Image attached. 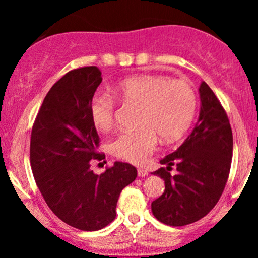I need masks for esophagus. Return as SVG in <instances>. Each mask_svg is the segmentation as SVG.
I'll return each instance as SVG.
<instances>
[{"mask_svg": "<svg viewBox=\"0 0 258 258\" xmlns=\"http://www.w3.org/2000/svg\"><path fill=\"white\" fill-rule=\"evenodd\" d=\"M137 172H138V176L139 177H147L148 176V171L146 170V168L139 167L138 170H137Z\"/></svg>", "mask_w": 258, "mask_h": 258, "instance_id": "obj_1", "label": "esophagus"}]
</instances>
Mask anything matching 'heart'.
<instances>
[{
    "mask_svg": "<svg viewBox=\"0 0 258 258\" xmlns=\"http://www.w3.org/2000/svg\"><path fill=\"white\" fill-rule=\"evenodd\" d=\"M115 94L126 104L139 106L135 131H126L112 139L110 152L132 164H143L155 152L159 137L176 141L190 126L197 110V96L183 80H168L161 75H138L123 80ZM92 125L109 131L115 122L116 102L110 96L97 94L90 103Z\"/></svg>",
    "mask_w": 258,
    "mask_h": 258,
    "instance_id": "obj_1",
    "label": "heart"
}]
</instances>
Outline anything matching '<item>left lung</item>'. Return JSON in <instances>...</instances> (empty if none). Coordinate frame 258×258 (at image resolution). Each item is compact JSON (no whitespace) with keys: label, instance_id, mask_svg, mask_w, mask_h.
<instances>
[{"label":"left lung","instance_id":"left-lung-1","mask_svg":"<svg viewBox=\"0 0 258 258\" xmlns=\"http://www.w3.org/2000/svg\"><path fill=\"white\" fill-rule=\"evenodd\" d=\"M199 120L176 152L160 160L153 174L165 180L161 197L152 203L156 220L172 227L194 223L214 209L229 177L233 133L227 112L206 82H201ZM174 164L177 173L169 171Z\"/></svg>","mask_w":258,"mask_h":258}]
</instances>
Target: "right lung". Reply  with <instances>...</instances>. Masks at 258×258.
Masks as SVG:
<instances>
[{"mask_svg":"<svg viewBox=\"0 0 258 258\" xmlns=\"http://www.w3.org/2000/svg\"><path fill=\"white\" fill-rule=\"evenodd\" d=\"M100 82L97 67L65 74L44 97L30 139L32 174L44 201L58 218L86 232L115 220L121 190L137 177L127 162L116 161L102 174L91 168L105 159L88 111Z\"/></svg>","mask_w":258,"mask_h":258,"instance_id":"add662e5","label":"right lung"}]
</instances>
